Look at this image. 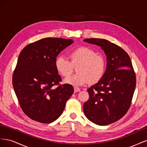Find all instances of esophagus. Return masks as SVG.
Instances as JSON below:
<instances>
[{
	"instance_id": "1",
	"label": "esophagus",
	"mask_w": 147,
	"mask_h": 147,
	"mask_svg": "<svg viewBox=\"0 0 147 147\" xmlns=\"http://www.w3.org/2000/svg\"><path fill=\"white\" fill-rule=\"evenodd\" d=\"M79 91H80V89L79 88H78V87H74V92H79Z\"/></svg>"
}]
</instances>
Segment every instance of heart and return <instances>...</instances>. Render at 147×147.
<instances>
[{"label": "heart", "instance_id": "obj_1", "mask_svg": "<svg viewBox=\"0 0 147 147\" xmlns=\"http://www.w3.org/2000/svg\"><path fill=\"white\" fill-rule=\"evenodd\" d=\"M71 61L63 55L57 57L55 61L57 71L64 77L72 74L73 65L80 64L78 74L72 75L64 80V82L71 85L83 86L89 82H98L103 77L106 69V61L102 55L88 47H80L70 53Z\"/></svg>", "mask_w": 147, "mask_h": 147}]
</instances>
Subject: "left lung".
<instances>
[{
	"label": "left lung",
	"mask_w": 147,
	"mask_h": 147,
	"mask_svg": "<svg viewBox=\"0 0 147 147\" xmlns=\"http://www.w3.org/2000/svg\"><path fill=\"white\" fill-rule=\"evenodd\" d=\"M83 41L100 47L107 56L103 77L88 89L90 97L83 105L84 113L97 125H108L121 118L129 109L136 88V74L129 56L116 44L101 38Z\"/></svg>",
	"instance_id": "left-lung-1"
}]
</instances>
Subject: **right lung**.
I'll list each match as a JSON object with an SVG mask.
<instances>
[{"label":"right lung","mask_w":147,"mask_h":147,"mask_svg":"<svg viewBox=\"0 0 147 147\" xmlns=\"http://www.w3.org/2000/svg\"><path fill=\"white\" fill-rule=\"evenodd\" d=\"M73 42L72 39L45 38L29 44L20 53L13 86L21 109L30 119L50 123L63 113L74 90L69 84L53 88L62 80L55 61L60 52Z\"/></svg>","instance_id":"1"}]
</instances>
